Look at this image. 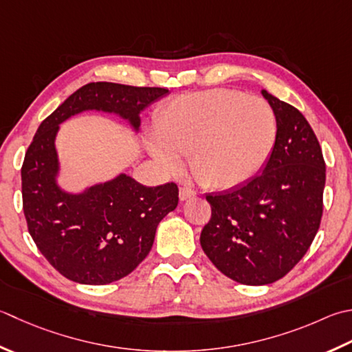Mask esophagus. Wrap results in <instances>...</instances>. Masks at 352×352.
<instances>
[{
  "mask_svg": "<svg viewBox=\"0 0 352 352\" xmlns=\"http://www.w3.org/2000/svg\"><path fill=\"white\" fill-rule=\"evenodd\" d=\"M195 195H197V192L192 188H188V186H182V188H180V198L183 199V201H184V199L192 198Z\"/></svg>",
  "mask_w": 352,
  "mask_h": 352,
  "instance_id": "esophagus-1",
  "label": "esophagus"
}]
</instances>
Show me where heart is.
<instances>
[{
    "label": "heart",
    "instance_id": "1",
    "mask_svg": "<svg viewBox=\"0 0 352 352\" xmlns=\"http://www.w3.org/2000/svg\"><path fill=\"white\" fill-rule=\"evenodd\" d=\"M151 153L169 169L189 157L192 175L206 188L229 189L265 166L278 139V119L259 98L215 88L183 94L160 109Z\"/></svg>",
    "mask_w": 352,
    "mask_h": 352
}]
</instances>
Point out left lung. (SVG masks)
Listing matches in <instances>:
<instances>
[{
    "label": "left lung",
    "mask_w": 352,
    "mask_h": 352,
    "mask_svg": "<svg viewBox=\"0 0 352 352\" xmlns=\"http://www.w3.org/2000/svg\"><path fill=\"white\" fill-rule=\"evenodd\" d=\"M278 119V139L263 174L221 194H208L212 215L199 243L227 278L265 285L304 258L323 212L325 160L298 108L263 91Z\"/></svg>",
    "instance_id": "8db88e82"
}]
</instances>
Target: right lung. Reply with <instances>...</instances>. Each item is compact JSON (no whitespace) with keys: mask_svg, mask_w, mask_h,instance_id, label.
Masks as SVG:
<instances>
[{"mask_svg":"<svg viewBox=\"0 0 352 352\" xmlns=\"http://www.w3.org/2000/svg\"><path fill=\"white\" fill-rule=\"evenodd\" d=\"M164 94L166 88L91 82L54 109L34 134L21 168L27 229L38 250L67 279L103 285L128 276L148 256L157 224L177 208L178 186L148 188L119 175L85 194H65L54 183L58 125L85 109H102L139 128V113Z\"/></svg>","mask_w":352,"mask_h":352,"instance_id":"right-lung-1","label":"right lung"}]
</instances>
